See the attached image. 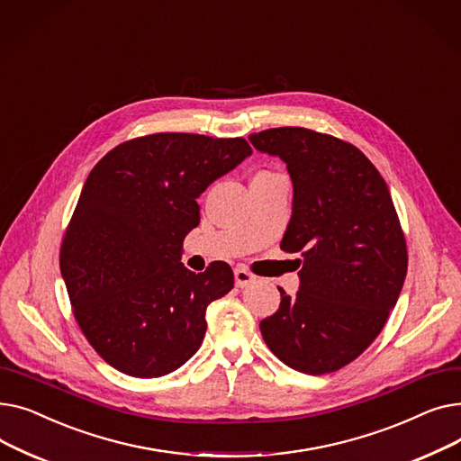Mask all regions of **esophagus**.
Segmentation results:
<instances>
[{"label":"esophagus","instance_id":"obj_1","mask_svg":"<svg viewBox=\"0 0 461 461\" xmlns=\"http://www.w3.org/2000/svg\"><path fill=\"white\" fill-rule=\"evenodd\" d=\"M233 275H235V285L237 287H249L250 284L256 282V276L252 273H249L245 267H237L233 271Z\"/></svg>","mask_w":461,"mask_h":461}]
</instances>
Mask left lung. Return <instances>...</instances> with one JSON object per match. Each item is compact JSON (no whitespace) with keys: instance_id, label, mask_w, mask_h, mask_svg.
Returning a JSON list of instances; mask_svg holds the SVG:
<instances>
[{"instance_id":"obj_1","label":"left lung","mask_w":461,"mask_h":461,"mask_svg":"<svg viewBox=\"0 0 461 461\" xmlns=\"http://www.w3.org/2000/svg\"><path fill=\"white\" fill-rule=\"evenodd\" d=\"M259 153L285 162L292 218L280 249L301 252L299 292L259 323L265 344L303 374L340 370L365 351L396 306L405 237L389 186L355 145L303 127L254 132Z\"/></svg>"}]
</instances>
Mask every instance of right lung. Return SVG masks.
<instances>
[{
  "label": "right lung",
  "instance_id": "1",
  "mask_svg": "<svg viewBox=\"0 0 461 461\" xmlns=\"http://www.w3.org/2000/svg\"><path fill=\"white\" fill-rule=\"evenodd\" d=\"M252 155L243 138L158 132L117 145L82 188L61 245V276L87 342L110 366L160 377L196 353L205 310L233 287L228 263H181L198 198Z\"/></svg>",
  "mask_w": 461,
  "mask_h": 461
}]
</instances>
